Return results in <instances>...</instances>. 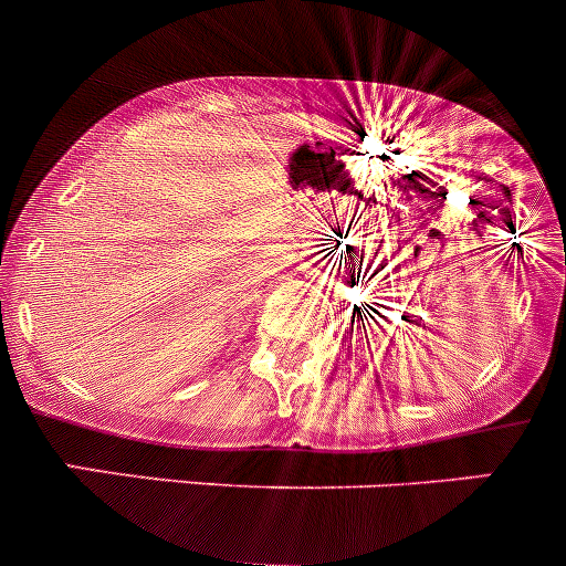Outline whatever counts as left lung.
Segmentation results:
<instances>
[{"mask_svg":"<svg viewBox=\"0 0 566 566\" xmlns=\"http://www.w3.org/2000/svg\"><path fill=\"white\" fill-rule=\"evenodd\" d=\"M503 198L511 203V189L509 187H503ZM503 211H509V209H503ZM516 248H520V245H516ZM352 324H355V321H352ZM363 329H366V326H363Z\"/></svg>","mask_w":566,"mask_h":566,"instance_id":"1","label":"left lung"}]
</instances>
